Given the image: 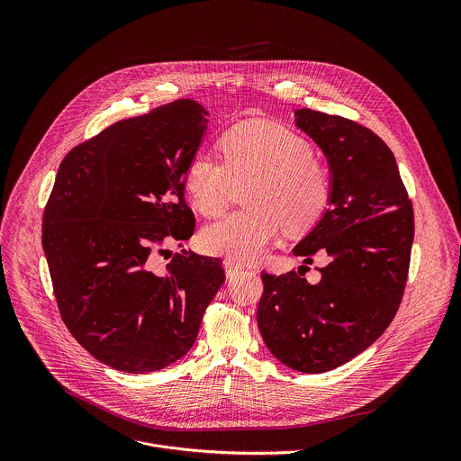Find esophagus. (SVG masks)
<instances>
[{"mask_svg": "<svg viewBox=\"0 0 461 461\" xmlns=\"http://www.w3.org/2000/svg\"><path fill=\"white\" fill-rule=\"evenodd\" d=\"M223 267H225V273H227L229 278L236 276V275L243 269L241 264L236 263V261H230V259H225V261H223Z\"/></svg>", "mask_w": 461, "mask_h": 461, "instance_id": "esophagus-1", "label": "esophagus"}]
</instances>
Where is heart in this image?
<instances>
[{
  "instance_id": "b5f03b06",
  "label": "heart",
  "mask_w": 461,
  "mask_h": 461,
  "mask_svg": "<svg viewBox=\"0 0 461 461\" xmlns=\"http://www.w3.org/2000/svg\"><path fill=\"white\" fill-rule=\"evenodd\" d=\"M220 159L195 154L185 170V188L203 216H220L236 185L245 190L243 211L203 229L202 247L230 261L247 263L266 254L282 225L289 234L311 230L327 212L331 179L309 141L278 124L245 121L218 138Z\"/></svg>"
}]
</instances>
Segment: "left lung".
Instances as JSON below:
<instances>
[{
	"instance_id": "left-lung-1",
	"label": "left lung",
	"mask_w": 461,
	"mask_h": 461,
	"mask_svg": "<svg viewBox=\"0 0 461 461\" xmlns=\"http://www.w3.org/2000/svg\"><path fill=\"white\" fill-rule=\"evenodd\" d=\"M294 117L329 159L331 198L293 254L305 263L325 254L329 264L318 267L316 284L296 271H263L258 327L287 367L327 373L367 349L393 323L408 278L413 207L394 154L376 132L309 108Z\"/></svg>"
}]
</instances>
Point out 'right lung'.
<instances>
[{"mask_svg":"<svg viewBox=\"0 0 461 461\" xmlns=\"http://www.w3.org/2000/svg\"><path fill=\"white\" fill-rule=\"evenodd\" d=\"M207 112L179 99L115 122L60 163L42 218V249L60 316L103 364L159 371L190 351L225 280L221 261L165 245L192 238L185 170ZM181 247V243H179Z\"/></svg>","mask_w":461,"mask_h":461,"instance_id":"1","label":"right lung"}]
</instances>
